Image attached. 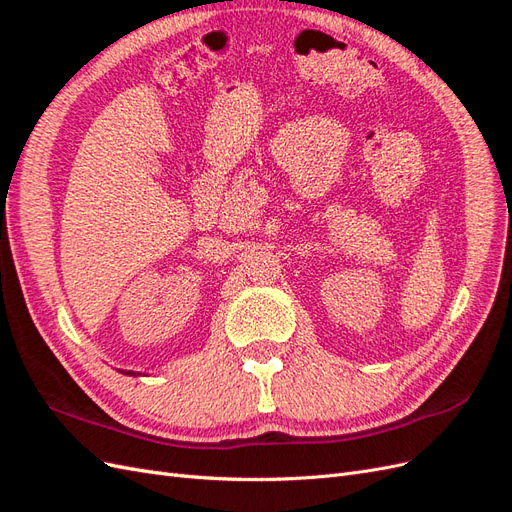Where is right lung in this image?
<instances>
[{
	"label": "right lung",
	"instance_id": "1",
	"mask_svg": "<svg viewBox=\"0 0 512 512\" xmlns=\"http://www.w3.org/2000/svg\"><path fill=\"white\" fill-rule=\"evenodd\" d=\"M123 374H128V376H136V374H134V371H123Z\"/></svg>",
	"mask_w": 512,
	"mask_h": 512
}]
</instances>
